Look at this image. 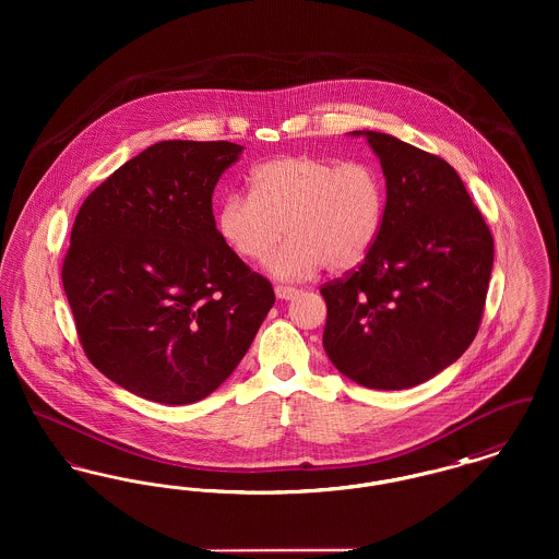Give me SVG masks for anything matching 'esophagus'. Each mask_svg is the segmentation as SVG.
I'll return each mask as SVG.
<instances>
[{"instance_id": "obj_1", "label": "esophagus", "mask_w": 559, "mask_h": 559, "mask_svg": "<svg viewBox=\"0 0 559 559\" xmlns=\"http://www.w3.org/2000/svg\"><path fill=\"white\" fill-rule=\"evenodd\" d=\"M274 293H276V297L278 299H293L295 295H297V289H293V287H283V285H276L274 287Z\"/></svg>"}]
</instances>
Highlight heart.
<instances>
[{"instance_id":"b5f03b06","label":"heart","mask_w":559,"mask_h":559,"mask_svg":"<svg viewBox=\"0 0 559 559\" xmlns=\"http://www.w3.org/2000/svg\"><path fill=\"white\" fill-rule=\"evenodd\" d=\"M251 194L230 192L217 210V233L245 260L267 262L283 281L308 278L329 266L347 272L371 253L385 212L381 174L365 160L285 155L260 163Z\"/></svg>"}]
</instances>
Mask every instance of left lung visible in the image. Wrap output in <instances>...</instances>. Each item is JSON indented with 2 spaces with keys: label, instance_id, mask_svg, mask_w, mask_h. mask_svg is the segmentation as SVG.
<instances>
[{
  "label": "left lung",
  "instance_id": "8db88e82",
  "mask_svg": "<svg viewBox=\"0 0 559 559\" xmlns=\"http://www.w3.org/2000/svg\"><path fill=\"white\" fill-rule=\"evenodd\" d=\"M385 178V212L367 260L324 285L322 346L371 390L419 385L474 342L495 260L492 235L451 165L390 133L358 130Z\"/></svg>",
  "mask_w": 559,
  "mask_h": 559
}]
</instances>
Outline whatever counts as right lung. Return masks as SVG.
Masks as SVG:
<instances>
[{
  "instance_id": "1",
  "label": "right lung",
  "mask_w": 559,
  "mask_h": 559,
  "mask_svg": "<svg viewBox=\"0 0 559 559\" xmlns=\"http://www.w3.org/2000/svg\"><path fill=\"white\" fill-rule=\"evenodd\" d=\"M226 140H163L96 188L73 224L62 285L90 362L140 399L192 404L239 367L274 306L222 240L213 188Z\"/></svg>"
}]
</instances>
